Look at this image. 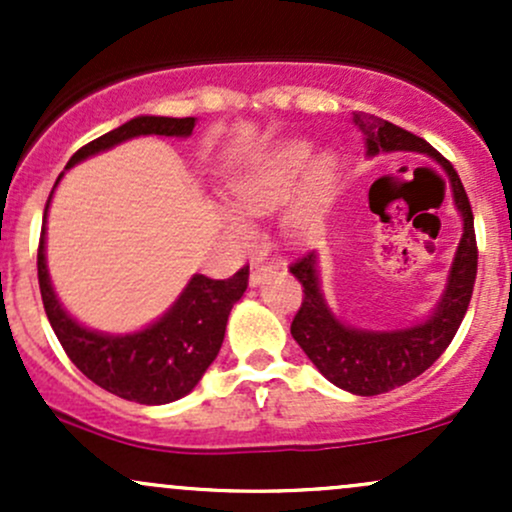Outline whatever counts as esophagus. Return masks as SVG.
I'll list each match as a JSON object with an SVG mask.
<instances>
[{
  "mask_svg": "<svg viewBox=\"0 0 512 512\" xmlns=\"http://www.w3.org/2000/svg\"><path fill=\"white\" fill-rule=\"evenodd\" d=\"M272 264H262V267H252L250 272V286H260L264 279H267V274H272Z\"/></svg>",
  "mask_w": 512,
  "mask_h": 512,
  "instance_id": "obj_1",
  "label": "esophagus"
}]
</instances>
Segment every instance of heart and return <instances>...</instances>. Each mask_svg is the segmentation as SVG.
<instances>
[{
	"instance_id": "heart-1",
	"label": "heart",
	"mask_w": 512,
	"mask_h": 512,
	"mask_svg": "<svg viewBox=\"0 0 512 512\" xmlns=\"http://www.w3.org/2000/svg\"><path fill=\"white\" fill-rule=\"evenodd\" d=\"M301 179L304 185L286 211L284 223L291 233H305L325 216L339 182L337 161L332 156H317L313 161V146L308 142L293 139L272 146L233 175L226 190L240 216H264L284 207ZM223 226L240 240L250 236L248 226L233 214H223Z\"/></svg>"
}]
</instances>
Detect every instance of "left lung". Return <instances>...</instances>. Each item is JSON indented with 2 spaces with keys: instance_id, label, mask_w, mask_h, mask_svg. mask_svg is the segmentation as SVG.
<instances>
[{
  "instance_id": "8db88e82",
  "label": "left lung",
  "mask_w": 512,
  "mask_h": 512,
  "mask_svg": "<svg viewBox=\"0 0 512 512\" xmlns=\"http://www.w3.org/2000/svg\"><path fill=\"white\" fill-rule=\"evenodd\" d=\"M354 122L366 137V154H392V151H419L440 163L448 173L452 199L462 216V238L452 260L448 284L428 320L390 332L356 330L344 325L332 313L320 291V269L317 252L298 257L291 264V274L303 284V303L291 322V334L315 368L351 395L373 397L407 385L419 378L426 368L438 361L448 349L452 337L462 325L472 301L474 279H477V236H474V214L464 192L460 175L450 161L433 149L426 139L407 129L380 120L375 115H354Z\"/></svg>"
}]
</instances>
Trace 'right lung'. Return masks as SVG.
<instances>
[{
	"label": "right lung",
	"instance_id": "obj_1",
	"mask_svg": "<svg viewBox=\"0 0 512 512\" xmlns=\"http://www.w3.org/2000/svg\"><path fill=\"white\" fill-rule=\"evenodd\" d=\"M195 122V117H134L113 132L81 146L69 158L67 168L134 137H146V134L190 137ZM62 175L57 182L62 180ZM52 192L45 204L43 231H40L38 284L45 313L62 349L88 380L129 402L154 407L185 397L187 392L195 390L219 354L231 308L248 289L250 267H243L231 279H209L204 274H195L182 289L178 301L144 330L132 334L93 332L62 308L60 298L52 289L48 260H45V221H48Z\"/></svg>",
	"mask_w": 512,
	"mask_h": 512
}]
</instances>
